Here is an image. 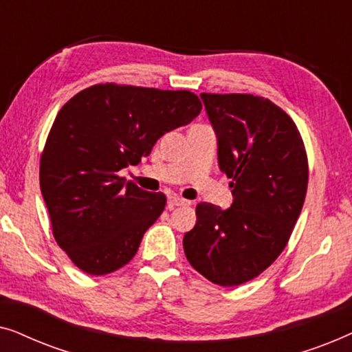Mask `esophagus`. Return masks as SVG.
<instances>
[{
	"instance_id": "1",
	"label": "esophagus",
	"mask_w": 352,
	"mask_h": 352,
	"mask_svg": "<svg viewBox=\"0 0 352 352\" xmlns=\"http://www.w3.org/2000/svg\"><path fill=\"white\" fill-rule=\"evenodd\" d=\"M168 204L171 206H184V205H189L190 201L189 200H184L182 197H177V195H171L168 197Z\"/></svg>"
}]
</instances>
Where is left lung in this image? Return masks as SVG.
Segmentation results:
<instances>
[{
    "label": "left lung",
    "mask_w": 352,
    "mask_h": 352,
    "mask_svg": "<svg viewBox=\"0 0 352 352\" xmlns=\"http://www.w3.org/2000/svg\"><path fill=\"white\" fill-rule=\"evenodd\" d=\"M230 179L228 210L199 204L186 258L210 282L234 287L258 277L290 239L307 190V158L293 120L252 94H200Z\"/></svg>",
    "instance_id": "obj_1"
}]
</instances>
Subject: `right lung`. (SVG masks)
I'll return each instance as SVG.
<instances>
[{"instance_id": "1", "label": "right lung", "mask_w": 352, "mask_h": 352, "mask_svg": "<svg viewBox=\"0 0 352 352\" xmlns=\"http://www.w3.org/2000/svg\"><path fill=\"white\" fill-rule=\"evenodd\" d=\"M200 110L189 91L113 83L80 91L60 109L41 155L40 187L56 242L76 267L104 276L131 261L166 197L118 173Z\"/></svg>"}]
</instances>
